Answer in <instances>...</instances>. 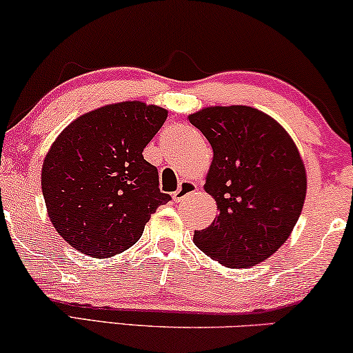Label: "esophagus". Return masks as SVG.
I'll use <instances>...</instances> for the list:
<instances>
[{"label":"esophagus","instance_id":"obj_1","mask_svg":"<svg viewBox=\"0 0 353 353\" xmlns=\"http://www.w3.org/2000/svg\"><path fill=\"white\" fill-rule=\"evenodd\" d=\"M197 191V185L194 181H190V180H185L180 183V186H178V190L173 192V201L175 202H180L185 199V197L191 196L192 192Z\"/></svg>","mask_w":353,"mask_h":353}]
</instances>
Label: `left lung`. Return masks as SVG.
I'll use <instances>...</instances> for the list:
<instances>
[{
	"label": "left lung",
	"mask_w": 353,
	"mask_h": 353,
	"mask_svg": "<svg viewBox=\"0 0 353 353\" xmlns=\"http://www.w3.org/2000/svg\"><path fill=\"white\" fill-rule=\"evenodd\" d=\"M188 119L214 151L204 190L219 209L194 244L223 267H254L286 243L301 216V152L276 120L249 105H212Z\"/></svg>",
	"instance_id": "1"
}]
</instances>
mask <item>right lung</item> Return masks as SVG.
<instances>
[{
	"label": "right lung",
	"instance_id": "add662e5",
	"mask_svg": "<svg viewBox=\"0 0 353 353\" xmlns=\"http://www.w3.org/2000/svg\"><path fill=\"white\" fill-rule=\"evenodd\" d=\"M167 109L123 101L90 110L62 130L41 167V190L57 233L81 254L114 257L141 238L159 205L157 168L143 149Z\"/></svg>",
	"mask_w": 353,
	"mask_h": 353
}]
</instances>
